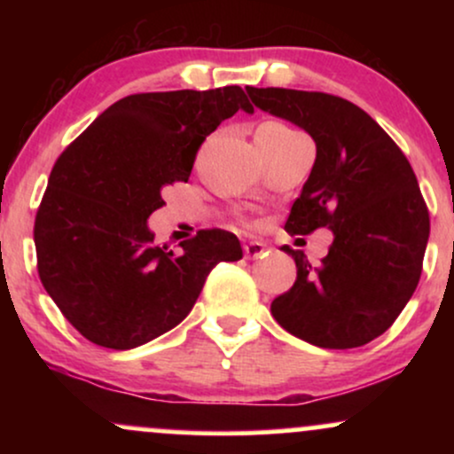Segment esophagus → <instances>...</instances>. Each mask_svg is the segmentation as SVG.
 <instances>
[{
  "label": "esophagus",
  "mask_w": 454,
  "mask_h": 454,
  "mask_svg": "<svg viewBox=\"0 0 454 454\" xmlns=\"http://www.w3.org/2000/svg\"><path fill=\"white\" fill-rule=\"evenodd\" d=\"M243 252H245V258L258 260V258L267 256L269 247H267V243H262V241H247L243 245Z\"/></svg>",
  "instance_id": "obj_1"
}]
</instances>
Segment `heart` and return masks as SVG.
<instances>
[{
	"label": "heart",
	"instance_id": "1",
	"mask_svg": "<svg viewBox=\"0 0 454 454\" xmlns=\"http://www.w3.org/2000/svg\"><path fill=\"white\" fill-rule=\"evenodd\" d=\"M260 128L273 129V132H293V129L286 128V126H281V123H264V126H260Z\"/></svg>",
	"mask_w": 454,
	"mask_h": 454
}]
</instances>
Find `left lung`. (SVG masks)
I'll return each instance as SVG.
<instances>
[{"instance_id": "1", "label": "left lung", "mask_w": 454, "mask_h": 454, "mask_svg": "<svg viewBox=\"0 0 454 454\" xmlns=\"http://www.w3.org/2000/svg\"><path fill=\"white\" fill-rule=\"evenodd\" d=\"M254 106L305 129L316 161L286 231L333 232L320 267L284 245L296 281L270 303L281 328L311 346L348 350L376 340L419 286L429 211L408 158L356 104L320 91L245 87Z\"/></svg>"}]
</instances>
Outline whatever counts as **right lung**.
Returning a JSON list of instances; mask_svg holds the SVG:
<instances>
[{
  "label": "right lung",
  "mask_w": 454,
  "mask_h": 454,
  "mask_svg": "<svg viewBox=\"0 0 454 454\" xmlns=\"http://www.w3.org/2000/svg\"><path fill=\"white\" fill-rule=\"evenodd\" d=\"M252 114L241 87L137 93L108 106L51 170L34 241L44 290L82 337L132 350L175 328L239 239L200 231L160 247L149 215L161 190L190 179L196 151L223 119Z\"/></svg>",
  "instance_id": "obj_1"
}]
</instances>
